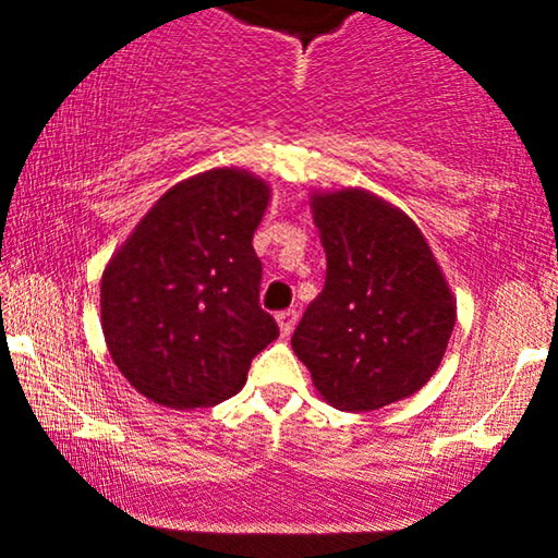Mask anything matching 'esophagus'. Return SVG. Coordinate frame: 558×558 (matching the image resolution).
<instances>
[{"mask_svg": "<svg viewBox=\"0 0 558 558\" xmlns=\"http://www.w3.org/2000/svg\"><path fill=\"white\" fill-rule=\"evenodd\" d=\"M296 319H299V312L296 310H284V312H279L277 314V322H279V329H281V335H292V329H294V325H296Z\"/></svg>", "mask_w": 558, "mask_h": 558, "instance_id": "1", "label": "esophagus"}]
</instances>
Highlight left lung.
<instances>
[{
  "mask_svg": "<svg viewBox=\"0 0 558 558\" xmlns=\"http://www.w3.org/2000/svg\"><path fill=\"white\" fill-rule=\"evenodd\" d=\"M327 279L292 350L329 405L367 413L417 392L438 369L456 302L417 226L360 189L314 193Z\"/></svg>",
  "mask_w": 558,
  "mask_h": 558,
  "instance_id": "8db88e82",
  "label": "left lung"
}]
</instances>
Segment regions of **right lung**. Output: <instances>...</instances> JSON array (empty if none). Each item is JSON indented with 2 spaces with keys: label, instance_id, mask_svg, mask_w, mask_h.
Returning <instances> with one entry per match:
<instances>
[{
  "label": "right lung",
  "instance_id": "obj_1",
  "mask_svg": "<svg viewBox=\"0 0 558 558\" xmlns=\"http://www.w3.org/2000/svg\"><path fill=\"white\" fill-rule=\"evenodd\" d=\"M269 185L214 168L173 185L102 271L110 357L135 390L175 410L236 395L252 360L279 337L259 304L252 239Z\"/></svg>",
  "mask_w": 558,
  "mask_h": 558
}]
</instances>
